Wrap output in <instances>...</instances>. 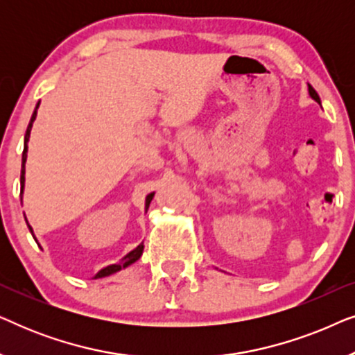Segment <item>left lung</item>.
Here are the masks:
<instances>
[{
    "label": "left lung",
    "instance_id": "8db88e82",
    "mask_svg": "<svg viewBox=\"0 0 355 355\" xmlns=\"http://www.w3.org/2000/svg\"><path fill=\"white\" fill-rule=\"evenodd\" d=\"M309 94H310V96H312L315 101H318V103H320V96H318L317 92H315V89H313L312 85H309Z\"/></svg>",
    "mask_w": 355,
    "mask_h": 355
}]
</instances>
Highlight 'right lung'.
<instances>
[{"label":"right lung","instance_id":"add662e5","mask_svg":"<svg viewBox=\"0 0 355 355\" xmlns=\"http://www.w3.org/2000/svg\"><path fill=\"white\" fill-rule=\"evenodd\" d=\"M38 105L40 103H37V108H35V111H33V114H32V118H31V123H28V125H27V130H26V137H24V152H22V169H21V193H22V191H24V181H26V176H24V174H26V159H27V142H28V137H31V129H32V124H33V121H35V116H37V110H38ZM152 198H153V193H150V196L147 197V203H145V207H147V210H148V205H150V202H152ZM27 221V220H26ZM28 230H31V232H32V227L28 226ZM142 252H144V244H140V245H137L135 247V249L132 250V252H129L128 255L124 257L123 260L121 261H118V263H113V265H110V266H106V268H103V270H100L98 273L95 275V279L96 278H105V276H110V275H113V273H116V271H119V270H123V268H125V266H129V265H132L134 261H137L139 259H140V255H142Z\"/></svg>","mask_w":355,"mask_h":355}]
</instances>
